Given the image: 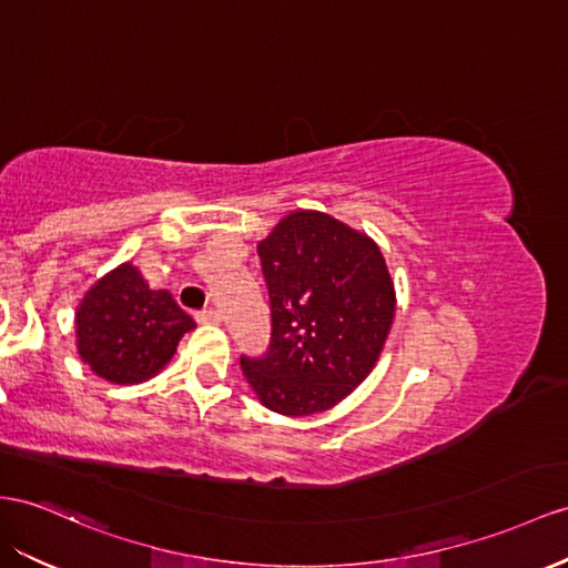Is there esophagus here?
<instances>
[{"label":"esophagus","instance_id":"esophagus-1","mask_svg":"<svg viewBox=\"0 0 568 568\" xmlns=\"http://www.w3.org/2000/svg\"><path fill=\"white\" fill-rule=\"evenodd\" d=\"M221 312H215V310H206V312H199L196 314V322L199 324H203V326H217L221 324Z\"/></svg>","mask_w":568,"mask_h":568}]
</instances>
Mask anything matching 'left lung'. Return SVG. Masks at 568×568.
<instances>
[{"mask_svg":"<svg viewBox=\"0 0 568 568\" xmlns=\"http://www.w3.org/2000/svg\"><path fill=\"white\" fill-rule=\"evenodd\" d=\"M256 250L273 333L266 357H242L246 382L278 415L331 410L367 379L394 324L379 244L328 213L293 211Z\"/></svg>","mask_w":568,"mask_h":568,"instance_id":"8db88e82","label":"left lung"}]
</instances>
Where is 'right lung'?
<instances>
[{"label": "right lung", "mask_w": 568, "mask_h": 568, "mask_svg": "<svg viewBox=\"0 0 568 568\" xmlns=\"http://www.w3.org/2000/svg\"><path fill=\"white\" fill-rule=\"evenodd\" d=\"M77 351L100 379L143 384L165 369L186 331L196 324L168 290H153L124 261L98 278L74 316Z\"/></svg>", "instance_id": "1"}]
</instances>
